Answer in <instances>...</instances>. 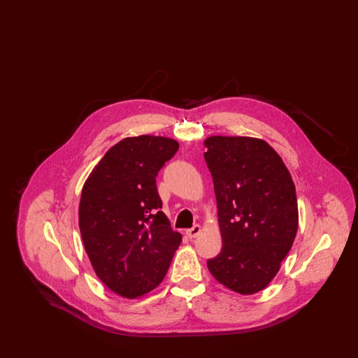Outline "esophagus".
<instances>
[{"label": "esophagus", "instance_id": "1", "mask_svg": "<svg viewBox=\"0 0 358 358\" xmlns=\"http://www.w3.org/2000/svg\"><path fill=\"white\" fill-rule=\"evenodd\" d=\"M201 232V227L199 225V224H196V225H193L192 228H189L187 229V235L189 238H194L199 236V234Z\"/></svg>", "mask_w": 358, "mask_h": 358}]
</instances>
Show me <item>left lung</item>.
I'll use <instances>...</instances> for the list:
<instances>
[{
	"mask_svg": "<svg viewBox=\"0 0 358 358\" xmlns=\"http://www.w3.org/2000/svg\"><path fill=\"white\" fill-rule=\"evenodd\" d=\"M205 162L213 178L222 252L206 264L238 294L264 289L280 268L298 229L291 174L273 148L250 136H209Z\"/></svg>",
	"mask_w": 358,
	"mask_h": 358,
	"instance_id": "8db88e82",
	"label": "left lung"
}]
</instances>
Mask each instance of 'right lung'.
<instances>
[{"instance_id": "add662e5", "label": "right lung", "mask_w": 358, "mask_h": 358, "mask_svg": "<svg viewBox=\"0 0 358 358\" xmlns=\"http://www.w3.org/2000/svg\"><path fill=\"white\" fill-rule=\"evenodd\" d=\"M178 150L164 136L124 138L104 154L82 190L79 227L99 279L124 298L155 289L181 244L155 177Z\"/></svg>"}]
</instances>
